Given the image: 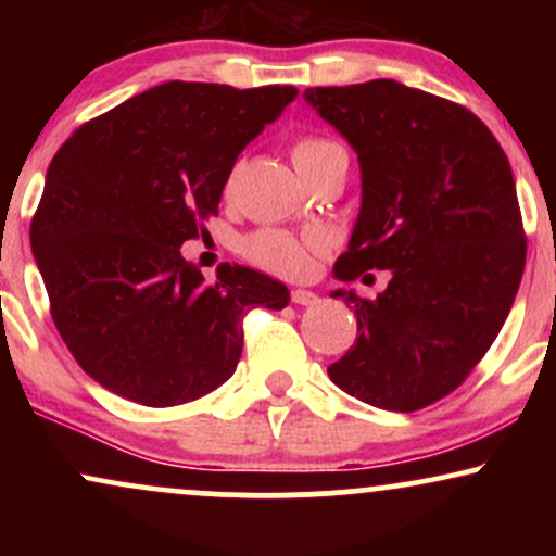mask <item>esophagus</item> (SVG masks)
<instances>
[{
    "label": "esophagus",
    "mask_w": 556,
    "mask_h": 556,
    "mask_svg": "<svg viewBox=\"0 0 556 556\" xmlns=\"http://www.w3.org/2000/svg\"><path fill=\"white\" fill-rule=\"evenodd\" d=\"M290 300H292V303H295V305H316V303H318V295H316V292L300 290V287H298V290L290 292Z\"/></svg>",
    "instance_id": "esophagus-1"
}]
</instances>
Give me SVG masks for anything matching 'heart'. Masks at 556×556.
Listing matches in <instances>:
<instances>
[{"instance_id": "heart-1", "label": "heart", "mask_w": 556, "mask_h": 556, "mask_svg": "<svg viewBox=\"0 0 556 556\" xmlns=\"http://www.w3.org/2000/svg\"><path fill=\"white\" fill-rule=\"evenodd\" d=\"M340 146L334 140L303 136L292 143V162L300 175H308L318 164L327 162L329 156L340 154ZM318 245L316 238H298V235L287 232V229H258V232L248 235L242 240V256L261 269L279 274V277L298 279L311 269V251Z\"/></svg>"}]
</instances>
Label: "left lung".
I'll use <instances>...</instances> for the list:
<instances>
[{
    "instance_id": "1",
    "label": "left lung",
    "mask_w": 556,
    "mask_h": 556,
    "mask_svg": "<svg viewBox=\"0 0 556 556\" xmlns=\"http://www.w3.org/2000/svg\"><path fill=\"white\" fill-rule=\"evenodd\" d=\"M361 164V214L334 277L389 269L355 305L358 340L329 379L381 410L413 413L455 392L486 355L526 269L513 169L473 112L397 80L308 88Z\"/></svg>"
}]
</instances>
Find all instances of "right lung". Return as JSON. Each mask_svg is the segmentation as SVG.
<instances>
[{
    "instance_id": "1",
    "label": "right lung",
    "mask_w": 556,
    "mask_h": 556,
    "mask_svg": "<svg viewBox=\"0 0 556 556\" xmlns=\"http://www.w3.org/2000/svg\"><path fill=\"white\" fill-rule=\"evenodd\" d=\"M298 96L169 80L80 125L49 164L30 251L54 327L91 379L149 407L225 384L242 318L282 311L290 290L222 264L216 282L180 256L219 214L238 154Z\"/></svg>"
}]
</instances>
